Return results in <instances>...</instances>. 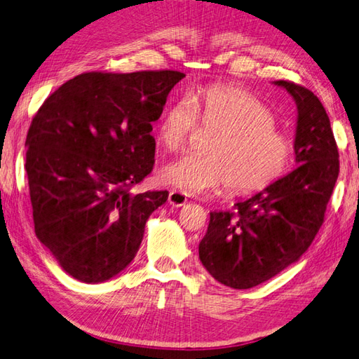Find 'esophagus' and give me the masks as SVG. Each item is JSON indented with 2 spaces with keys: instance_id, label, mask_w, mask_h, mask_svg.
I'll list each match as a JSON object with an SVG mask.
<instances>
[{
  "instance_id": "34e87169",
  "label": "esophagus",
  "mask_w": 359,
  "mask_h": 359,
  "mask_svg": "<svg viewBox=\"0 0 359 359\" xmlns=\"http://www.w3.org/2000/svg\"><path fill=\"white\" fill-rule=\"evenodd\" d=\"M168 202H170V205H172V206L180 208V206H185V203L188 202V197H187V194L180 193V191L171 189V191H170V196H168Z\"/></svg>"
}]
</instances>
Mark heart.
Listing matches in <instances>:
<instances>
[{"label": "heart", "instance_id": "heart-1", "mask_svg": "<svg viewBox=\"0 0 359 359\" xmlns=\"http://www.w3.org/2000/svg\"><path fill=\"white\" fill-rule=\"evenodd\" d=\"M217 131L206 156L188 154L165 165L161 180L187 194H200L228 185L229 193H258L278 180L292 156L290 140L275 128L268 105L232 86H211L189 97H179L165 108L156 137L168 151L187 147L197 127Z\"/></svg>", "mask_w": 359, "mask_h": 359}]
</instances>
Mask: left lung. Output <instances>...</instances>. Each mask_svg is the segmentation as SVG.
<instances>
[{
    "instance_id": "1",
    "label": "left lung",
    "mask_w": 359,
    "mask_h": 359,
    "mask_svg": "<svg viewBox=\"0 0 359 359\" xmlns=\"http://www.w3.org/2000/svg\"><path fill=\"white\" fill-rule=\"evenodd\" d=\"M297 104L294 171L238 200L236 212L212 211L198 258L222 285L249 289L298 262L318 234L339 161L329 116L311 90L275 81Z\"/></svg>"
}]
</instances>
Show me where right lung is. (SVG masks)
Wrapping results in <instances>:
<instances>
[{
    "mask_svg": "<svg viewBox=\"0 0 359 359\" xmlns=\"http://www.w3.org/2000/svg\"><path fill=\"white\" fill-rule=\"evenodd\" d=\"M174 70L82 73L41 105L27 133L26 171L35 234L61 268L104 283L136 257L145 223L168 191L131 193L153 170V122Z\"/></svg>",
    "mask_w": 359,
    "mask_h": 359,
    "instance_id": "1",
    "label": "right lung"
}]
</instances>
